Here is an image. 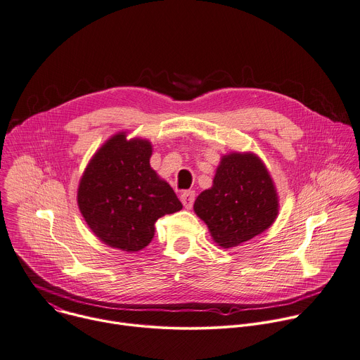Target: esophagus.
I'll list each match as a JSON object with an SVG mask.
<instances>
[{"mask_svg":"<svg viewBox=\"0 0 360 360\" xmlns=\"http://www.w3.org/2000/svg\"><path fill=\"white\" fill-rule=\"evenodd\" d=\"M181 202L184 203L185 207H192L195 202V191H185L181 193Z\"/></svg>","mask_w":360,"mask_h":360,"instance_id":"esophagus-1","label":"esophagus"}]
</instances>
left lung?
Listing matches in <instances>:
<instances>
[{"mask_svg": "<svg viewBox=\"0 0 360 360\" xmlns=\"http://www.w3.org/2000/svg\"><path fill=\"white\" fill-rule=\"evenodd\" d=\"M195 213L223 249L250 240L278 214V198L264 164L253 154L224 155L213 186L195 200Z\"/></svg>", "mask_w": 360, "mask_h": 360, "instance_id": "obj_1", "label": "left lung"}]
</instances>
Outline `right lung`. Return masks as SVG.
<instances>
[{
  "instance_id": "add662e5",
  "label": "right lung",
  "mask_w": 360,
  "mask_h": 360,
  "mask_svg": "<svg viewBox=\"0 0 360 360\" xmlns=\"http://www.w3.org/2000/svg\"><path fill=\"white\" fill-rule=\"evenodd\" d=\"M147 140L110 139L87 165L77 191L91 231L111 248L139 252L154 238L155 221L182 209L174 189L150 167Z\"/></svg>"
}]
</instances>
